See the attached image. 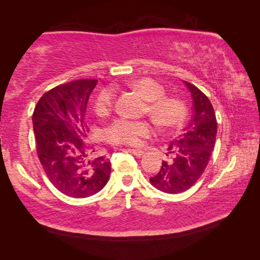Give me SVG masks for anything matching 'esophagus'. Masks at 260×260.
I'll return each mask as SVG.
<instances>
[{
	"label": "esophagus",
	"instance_id": "esophagus-1",
	"mask_svg": "<svg viewBox=\"0 0 260 260\" xmlns=\"http://www.w3.org/2000/svg\"><path fill=\"white\" fill-rule=\"evenodd\" d=\"M129 152H132L134 156H138V157H141L144 155V151L140 150V149H129Z\"/></svg>",
	"mask_w": 260,
	"mask_h": 260
}]
</instances>
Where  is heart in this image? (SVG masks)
<instances>
[{"label": "heart", "mask_w": 260, "mask_h": 260, "mask_svg": "<svg viewBox=\"0 0 260 260\" xmlns=\"http://www.w3.org/2000/svg\"><path fill=\"white\" fill-rule=\"evenodd\" d=\"M132 89L146 101L143 111L151 117L158 126L171 128L183 119L186 108L181 100L165 96V88L150 78H143L129 85ZM114 108V91L111 88L100 90L94 101V109L99 116H107ZM152 133V126L146 120L117 118L104 129V139L110 144L141 146L144 139Z\"/></svg>", "instance_id": "b5f03b06"}]
</instances>
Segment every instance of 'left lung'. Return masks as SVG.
<instances>
[{
  "instance_id": "8db88e82",
  "label": "left lung",
  "mask_w": 260,
  "mask_h": 260,
  "mask_svg": "<svg viewBox=\"0 0 260 260\" xmlns=\"http://www.w3.org/2000/svg\"><path fill=\"white\" fill-rule=\"evenodd\" d=\"M186 85L192 96V117L169 144V160L149 179L153 187L167 193L183 192L197 182L209 164L217 136V118L209 98L192 83L186 81Z\"/></svg>"
}]
</instances>
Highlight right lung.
Here are the masks:
<instances>
[{
    "label": "right lung",
    "mask_w": 260,
    "mask_h": 260,
    "mask_svg": "<svg viewBox=\"0 0 260 260\" xmlns=\"http://www.w3.org/2000/svg\"><path fill=\"white\" fill-rule=\"evenodd\" d=\"M96 79H80L46 91L33 112L37 152L48 179L60 192L85 199L102 190L111 161L86 140L85 114Z\"/></svg>",
    "instance_id": "right-lung-1"
}]
</instances>
